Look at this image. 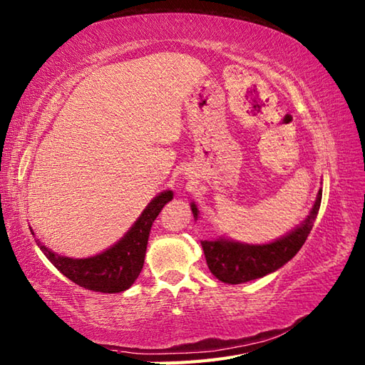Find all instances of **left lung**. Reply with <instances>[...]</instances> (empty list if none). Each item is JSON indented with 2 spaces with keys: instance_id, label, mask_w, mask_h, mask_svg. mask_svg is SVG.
<instances>
[{
  "instance_id": "1",
  "label": "left lung",
  "mask_w": 365,
  "mask_h": 365,
  "mask_svg": "<svg viewBox=\"0 0 365 365\" xmlns=\"http://www.w3.org/2000/svg\"><path fill=\"white\" fill-rule=\"evenodd\" d=\"M322 192L316 199L309 216L304 222L282 240L264 245H249L228 240L202 241L207 264L217 279L228 284H240L250 279L261 278L286 264L307 241L319 213ZM194 219H197V208L191 203Z\"/></svg>"
}]
</instances>
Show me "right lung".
<instances>
[{
	"label": "right lung",
	"instance_id": "right-lung-1",
	"mask_svg": "<svg viewBox=\"0 0 365 365\" xmlns=\"http://www.w3.org/2000/svg\"><path fill=\"white\" fill-rule=\"evenodd\" d=\"M171 199L173 191L160 192L143 211L138 221L125 233L124 238L96 257L83 259L58 257L45 245L37 244L54 267L81 287L106 294L125 291L138 278L143 269L150 227Z\"/></svg>",
	"mask_w": 365,
	"mask_h": 365
}]
</instances>
